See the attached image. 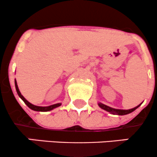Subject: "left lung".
Returning a JSON list of instances; mask_svg holds the SVG:
<instances>
[{
	"label": "left lung",
	"instance_id": "obj_1",
	"mask_svg": "<svg viewBox=\"0 0 157 157\" xmlns=\"http://www.w3.org/2000/svg\"><path fill=\"white\" fill-rule=\"evenodd\" d=\"M98 106H99L101 108L103 109V110H106V111H108V112H110V113H112V114L126 115V114H128V113H132V112L134 111L135 110H136V109L140 106V105H138L137 107H135V108H134L129 109V110H120V109L112 108H110V107L107 106V105H104V104H102V103H98Z\"/></svg>",
	"mask_w": 157,
	"mask_h": 157
}]
</instances>
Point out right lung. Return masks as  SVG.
<instances>
[{"label":"right lung","mask_w":157,"mask_h":157,"mask_svg":"<svg viewBox=\"0 0 157 157\" xmlns=\"http://www.w3.org/2000/svg\"><path fill=\"white\" fill-rule=\"evenodd\" d=\"M15 86H16V92H17L18 95H19V96L22 98V99L23 100V101L26 104V105H27L29 108H31V110H35V111H49V110H52V109H54L56 108H58V107H59L61 105H62L61 103H58V104H55V105H50V106H47V107L36 106V105H32V104H31L30 102L26 100L24 97H23V95L21 94L20 91H19V88H18V85H17V83H16V80H15Z\"/></svg>","instance_id":"obj_1"}]
</instances>
